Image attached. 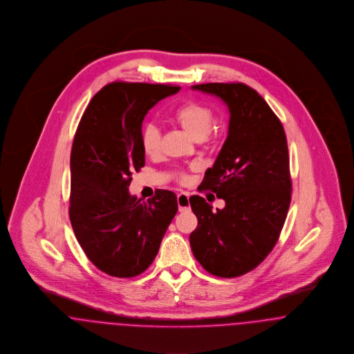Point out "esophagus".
I'll list each match as a JSON object with an SVG mask.
<instances>
[{"label": "esophagus", "instance_id": "obj_1", "mask_svg": "<svg viewBox=\"0 0 354 354\" xmlns=\"http://www.w3.org/2000/svg\"><path fill=\"white\" fill-rule=\"evenodd\" d=\"M177 204H178V210H180V212L187 210V209L190 207V204H189V194H187V193H180V194L177 196Z\"/></svg>", "mask_w": 354, "mask_h": 354}]
</instances>
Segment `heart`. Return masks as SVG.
<instances>
[{"label": "heart", "instance_id": "heart-1", "mask_svg": "<svg viewBox=\"0 0 354 354\" xmlns=\"http://www.w3.org/2000/svg\"><path fill=\"white\" fill-rule=\"evenodd\" d=\"M171 118L193 140L200 141V140H204L206 134L210 131L214 115H213V111L207 105L200 104V102H186L180 105L173 112ZM160 141H161L160 129L154 124L147 125L141 133V148L148 157H156L160 153ZM177 178L180 183L187 181V176L184 171L177 173Z\"/></svg>", "mask_w": 354, "mask_h": 354}]
</instances>
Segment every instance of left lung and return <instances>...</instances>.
Masks as SVG:
<instances>
[{"label": "left lung", "instance_id": "obj_1", "mask_svg": "<svg viewBox=\"0 0 354 354\" xmlns=\"http://www.w3.org/2000/svg\"><path fill=\"white\" fill-rule=\"evenodd\" d=\"M192 88L220 97L230 118L223 148L198 187L216 193L225 207L213 212L203 197L189 198L198 220L190 248L210 274L239 277L272 252L286 220L292 198L286 136L279 117L250 86L210 82Z\"/></svg>", "mask_w": 354, "mask_h": 354}]
</instances>
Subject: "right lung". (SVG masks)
I'll return each mask as SVG.
<instances>
[{
  "label": "right lung",
  "mask_w": 354,
  "mask_h": 354,
  "mask_svg": "<svg viewBox=\"0 0 354 354\" xmlns=\"http://www.w3.org/2000/svg\"><path fill=\"white\" fill-rule=\"evenodd\" d=\"M181 88L112 82L82 114L71 153L69 217L86 257L104 273L131 279L150 266L177 213V197L156 190L148 201L131 196V174L145 165L142 121Z\"/></svg>",
  "instance_id": "right-lung-1"
}]
</instances>
